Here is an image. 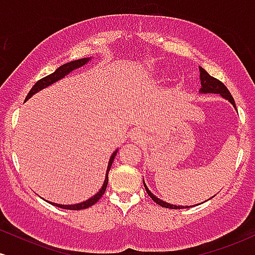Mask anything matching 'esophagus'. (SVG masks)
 Here are the masks:
<instances>
[{"label":"esophagus","instance_id":"1","mask_svg":"<svg viewBox=\"0 0 255 255\" xmlns=\"http://www.w3.org/2000/svg\"><path fill=\"white\" fill-rule=\"evenodd\" d=\"M130 139L131 141L134 142H141L144 141V135H142V133H140V131H133V133L130 134Z\"/></svg>","mask_w":255,"mask_h":255}]
</instances>
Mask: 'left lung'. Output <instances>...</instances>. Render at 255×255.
<instances>
[{"mask_svg":"<svg viewBox=\"0 0 255 255\" xmlns=\"http://www.w3.org/2000/svg\"><path fill=\"white\" fill-rule=\"evenodd\" d=\"M199 72H200V90H199V93H203V95H206V93H215V95H219L222 98L227 99L228 102H230V104L233 105L234 109L236 110V105H235V101H234L233 96L230 95L229 90L225 87V85L223 83H221V81L217 80L216 78L211 77V75L209 74L206 71H205L204 68H201V67H199ZM142 182H144V187L146 189V192H147V194L150 195L152 200L154 201V203L160 205V206L163 207H166V209H172V210H177V209H188V207H192V206H178V205H174V204H169L166 203V201L162 200V199L157 198L156 195L152 193L150 189H148V187L146 186L145 181L142 180ZM211 199V198H210ZM199 205V204H198ZM193 206H197V205H193Z\"/></svg>","mask_w":255,"mask_h":255,"instance_id":"obj_1","label":"left lung"}]
</instances>
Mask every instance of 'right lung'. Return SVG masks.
<instances>
[{"label":"right lung","mask_w":255,"mask_h":255,"mask_svg":"<svg viewBox=\"0 0 255 255\" xmlns=\"http://www.w3.org/2000/svg\"><path fill=\"white\" fill-rule=\"evenodd\" d=\"M91 60H92V57H85V58H80V60H75V61H72V62H68V63H64L62 66H60L55 71L54 73H51L50 75H48V77L40 79L39 81H37L36 84L33 85V87H32L30 92H28V95L26 96V99L25 101H27V99H30L32 96L36 95L37 92H39V91H42L44 89H46L48 86H50V85L55 84L56 81L61 80V79H63L64 77H67L68 74H71L73 71H75V69L78 68H81V67L85 66V64H87L89 62H91ZM119 150H115L113 152V154L110 156V159H109V163H108V168H107V172H105V178H104V182L102 184V188L99 189V191L96 193L93 197H91L90 199H87V200L83 201V203H79V204H73V205H62V204H56V203H51V201H48L49 204L54 205V206H57L60 207V209H66V210H83V209H87V207L92 206L93 204H96L97 201L103 197L105 189H107V186H108V181H109V178H108V174H109V170L111 168V164H113L114 159H115L116 154H118Z\"/></svg>","instance_id":"add662e5"}]
</instances>
